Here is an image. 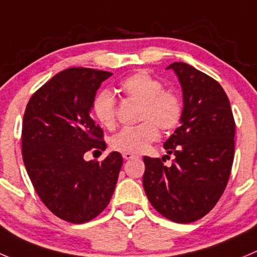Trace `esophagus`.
<instances>
[{"mask_svg":"<svg viewBox=\"0 0 257 257\" xmlns=\"http://www.w3.org/2000/svg\"><path fill=\"white\" fill-rule=\"evenodd\" d=\"M122 157L125 158V160H132V158H135V157H136V156L132 155V153H123Z\"/></svg>","mask_w":257,"mask_h":257,"instance_id":"1","label":"esophagus"}]
</instances>
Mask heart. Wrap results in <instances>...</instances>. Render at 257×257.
I'll list each match as a JSON object with an SVG mask.
<instances>
[{
  "mask_svg": "<svg viewBox=\"0 0 257 257\" xmlns=\"http://www.w3.org/2000/svg\"><path fill=\"white\" fill-rule=\"evenodd\" d=\"M118 90L130 99L141 101L139 120L134 127H125L110 140L112 150L123 153H141L160 137V127L169 132L178 127L183 117L181 95L172 89H165L160 79L146 70H139L123 79ZM92 112L96 120L106 128L116 123L117 104L107 90L99 92L92 101Z\"/></svg>",
  "mask_w": 257,
  "mask_h": 257,
  "instance_id": "1",
  "label": "heart"
}]
</instances>
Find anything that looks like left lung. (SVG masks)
Segmentation results:
<instances>
[{
	"label": "left lung",
	"mask_w": 257,
	"mask_h": 257,
	"mask_svg": "<svg viewBox=\"0 0 257 257\" xmlns=\"http://www.w3.org/2000/svg\"><path fill=\"white\" fill-rule=\"evenodd\" d=\"M167 69L183 89L182 125L163 147L174 155L171 167L163 157L145 156L144 188L160 214L174 223H193L207 215L225 190L235 152V120L220 84L182 62Z\"/></svg>",
	"instance_id": "obj_1"
}]
</instances>
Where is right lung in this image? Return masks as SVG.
Instances as JSON below:
<instances>
[{
	"instance_id": "obj_1",
	"label": "right lung",
	"mask_w": 257,
	"mask_h": 257,
	"mask_svg": "<svg viewBox=\"0 0 257 257\" xmlns=\"http://www.w3.org/2000/svg\"><path fill=\"white\" fill-rule=\"evenodd\" d=\"M110 71L68 68L31 96L22 123V156L32 184L58 218L83 224L96 218L115 190L122 156L86 162L91 150L104 151V131L90 116Z\"/></svg>"
}]
</instances>
